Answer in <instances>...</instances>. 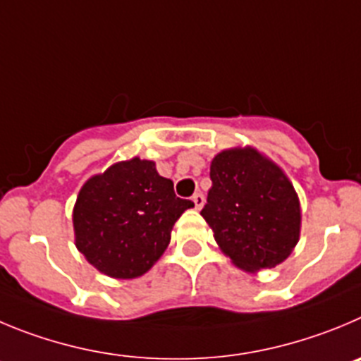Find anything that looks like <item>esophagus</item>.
Here are the masks:
<instances>
[{
	"mask_svg": "<svg viewBox=\"0 0 361 361\" xmlns=\"http://www.w3.org/2000/svg\"><path fill=\"white\" fill-rule=\"evenodd\" d=\"M192 201H194V207H196V210H201L204 204V196L201 194V192H196V194L192 196Z\"/></svg>",
	"mask_w": 361,
	"mask_h": 361,
	"instance_id": "34e87169",
	"label": "esophagus"
}]
</instances>
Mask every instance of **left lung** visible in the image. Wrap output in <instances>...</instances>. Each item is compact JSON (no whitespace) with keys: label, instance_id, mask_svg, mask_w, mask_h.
I'll use <instances>...</instances> for the list:
<instances>
[{"label":"left lung","instance_id":"8db88e82","mask_svg":"<svg viewBox=\"0 0 361 361\" xmlns=\"http://www.w3.org/2000/svg\"><path fill=\"white\" fill-rule=\"evenodd\" d=\"M210 180L201 215L219 247L245 271L281 264L301 228L298 194L283 171L251 147L228 149L212 160Z\"/></svg>","mask_w":361,"mask_h":361}]
</instances>
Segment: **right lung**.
<instances>
[{"label": "right lung", "instance_id": "obj_1", "mask_svg": "<svg viewBox=\"0 0 361 361\" xmlns=\"http://www.w3.org/2000/svg\"><path fill=\"white\" fill-rule=\"evenodd\" d=\"M190 200L149 160L131 158L87 181L74 204L76 247L112 278L142 276L169 245L171 230Z\"/></svg>", "mask_w": 361, "mask_h": 361}]
</instances>
